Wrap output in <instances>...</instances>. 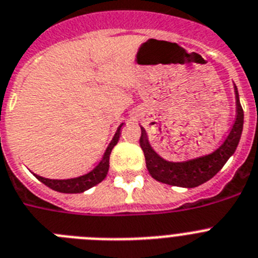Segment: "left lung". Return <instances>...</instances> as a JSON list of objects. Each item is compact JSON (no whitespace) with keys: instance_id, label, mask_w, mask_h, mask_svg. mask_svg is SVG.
<instances>
[{"instance_id":"1","label":"left lung","mask_w":258,"mask_h":258,"mask_svg":"<svg viewBox=\"0 0 258 258\" xmlns=\"http://www.w3.org/2000/svg\"><path fill=\"white\" fill-rule=\"evenodd\" d=\"M235 95H236V120L231 127L230 134L217 150L196 159L186 160V162H168L163 159L159 154L154 151L147 138L146 131L141 126L140 145L145 154L146 167L153 179L168 185L195 188L214 177L221 171L222 167L236 150L243 132L244 112L240 104L236 86H235Z\"/></svg>"}]
</instances>
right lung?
I'll return each instance as SVG.
<instances>
[{
	"mask_svg": "<svg viewBox=\"0 0 258 258\" xmlns=\"http://www.w3.org/2000/svg\"><path fill=\"white\" fill-rule=\"evenodd\" d=\"M121 126L117 127V132L114 134V137L112 138L111 144L108 145L107 150H105L104 155H103V159L99 162L98 166L94 169H91L89 173L86 175L79 176V177H74V179H66V180H52V179H45V177H41V176H36L37 180H40L43 184H45L47 186H49L50 189L57 190V192L61 193H82L87 189L95 186L96 184L102 182L105 179V176L108 173V169H109V155H111V151L116 144L118 142V138H120V131Z\"/></svg>",
	"mask_w": 258,
	"mask_h": 258,
	"instance_id": "obj_1",
	"label": "right lung"
}]
</instances>
